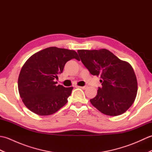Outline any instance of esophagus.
<instances>
[{"instance_id": "obj_1", "label": "esophagus", "mask_w": 152, "mask_h": 152, "mask_svg": "<svg viewBox=\"0 0 152 152\" xmlns=\"http://www.w3.org/2000/svg\"><path fill=\"white\" fill-rule=\"evenodd\" d=\"M78 88H81V89H86V88H87V86H78Z\"/></svg>"}]
</instances>
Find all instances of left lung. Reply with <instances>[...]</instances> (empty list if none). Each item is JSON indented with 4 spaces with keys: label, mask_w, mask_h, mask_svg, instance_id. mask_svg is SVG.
<instances>
[{
    "label": "left lung",
    "mask_w": 152,
    "mask_h": 152,
    "mask_svg": "<svg viewBox=\"0 0 152 152\" xmlns=\"http://www.w3.org/2000/svg\"><path fill=\"white\" fill-rule=\"evenodd\" d=\"M82 63L93 76H100L101 88L90 100L102 114L116 116L124 114L137 96V77L131 64L119 59L106 49L78 50Z\"/></svg>",
    "instance_id": "obj_1"
}]
</instances>
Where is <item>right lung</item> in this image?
<instances>
[{"label": "right lung", "instance_id": "obj_1", "mask_svg": "<svg viewBox=\"0 0 152 152\" xmlns=\"http://www.w3.org/2000/svg\"><path fill=\"white\" fill-rule=\"evenodd\" d=\"M72 59L79 60L75 51L56 47L46 48L28 58L18 78L19 95L28 109L39 115H48L66 104L73 88L56 86L55 80Z\"/></svg>", "mask_w": 152, "mask_h": 152}]
</instances>
